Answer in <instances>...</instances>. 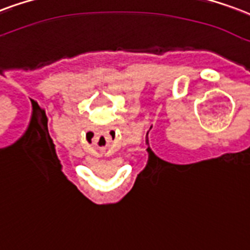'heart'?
<instances>
[{"label":"heart","mask_w":250,"mask_h":250,"mask_svg":"<svg viewBox=\"0 0 250 250\" xmlns=\"http://www.w3.org/2000/svg\"><path fill=\"white\" fill-rule=\"evenodd\" d=\"M31 1H34V0H31Z\"/></svg>","instance_id":"b5f03b06"}]
</instances>
